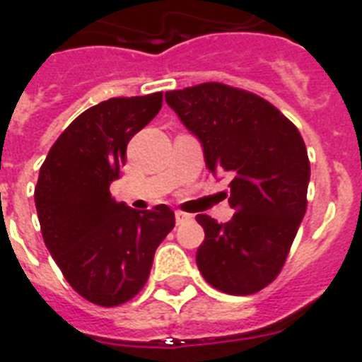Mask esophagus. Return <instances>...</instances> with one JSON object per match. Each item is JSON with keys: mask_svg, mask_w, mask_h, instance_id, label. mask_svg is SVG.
Listing matches in <instances>:
<instances>
[{"mask_svg": "<svg viewBox=\"0 0 362 362\" xmlns=\"http://www.w3.org/2000/svg\"><path fill=\"white\" fill-rule=\"evenodd\" d=\"M175 218H177V224H182V222H185V220H189L191 215H189V213L177 211V213H175Z\"/></svg>", "mask_w": 362, "mask_h": 362, "instance_id": "esophagus-1", "label": "esophagus"}]
</instances>
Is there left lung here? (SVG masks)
Instances as JSON below:
<instances>
[{
	"label": "left lung",
	"instance_id": "1",
	"mask_svg": "<svg viewBox=\"0 0 362 362\" xmlns=\"http://www.w3.org/2000/svg\"><path fill=\"white\" fill-rule=\"evenodd\" d=\"M165 102L200 140L207 169L231 178L233 218L197 215L206 233L197 266L216 290L257 293L281 273L306 213L303 136L268 100L218 81L169 90Z\"/></svg>",
	"mask_w": 362,
	"mask_h": 362
}]
</instances>
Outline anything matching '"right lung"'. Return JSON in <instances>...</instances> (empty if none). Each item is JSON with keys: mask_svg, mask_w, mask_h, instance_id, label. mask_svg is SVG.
<instances>
[{"mask_svg": "<svg viewBox=\"0 0 362 362\" xmlns=\"http://www.w3.org/2000/svg\"><path fill=\"white\" fill-rule=\"evenodd\" d=\"M162 93L109 98L81 112L50 147L34 202L45 246L72 290L103 308L146 286L160 242L175 228L165 204L136 211L111 197L129 140L162 109Z\"/></svg>", "mask_w": 362, "mask_h": 362, "instance_id": "right-lung-1", "label": "right lung"}]
</instances>
